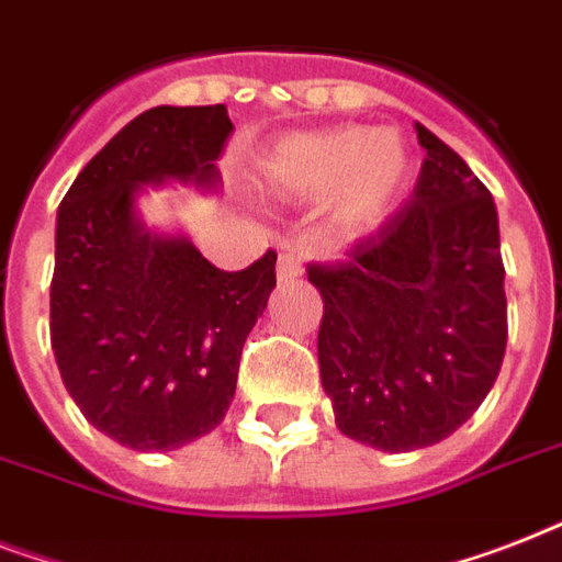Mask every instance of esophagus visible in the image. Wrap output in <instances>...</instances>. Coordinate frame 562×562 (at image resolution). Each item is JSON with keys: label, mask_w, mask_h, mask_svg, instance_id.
Here are the masks:
<instances>
[{"label": "esophagus", "mask_w": 562, "mask_h": 562, "mask_svg": "<svg viewBox=\"0 0 562 562\" xmlns=\"http://www.w3.org/2000/svg\"><path fill=\"white\" fill-rule=\"evenodd\" d=\"M300 273H303V256H300L297 250L285 247L280 254V259H277V277H280V282H289L294 280V277H300Z\"/></svg>", "instance_id": "obj_1"}]
</instances>
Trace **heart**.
<instances>
[{
  "instance_id": "b5f03b06",
  "label": "heart",
  "mask_w": 562,
  "mask_h": 562,
  "mask_svg": "<svg viewBox=\"0 0 562 562\" xmlns=\"http://www.w3.org/2000/svg\"><path fill=\"white\" fill-rule=\"evenodd\" d=\"M414 157L393 127L341 125L291 134L265 154L256 189L273 201L315 203L326 198L329 224L368 233L408 187Z\"/></svg>"
}]
</instances>
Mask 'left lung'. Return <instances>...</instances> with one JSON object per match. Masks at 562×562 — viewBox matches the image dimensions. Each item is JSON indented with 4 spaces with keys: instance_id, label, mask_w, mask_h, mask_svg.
Masks as SVG:
<instances>
[{
    "instance_id": "8db88e82",
    "label": "left lung",
    "mask_w": 562,
    "mask_h": 562,
    "mask_svg": "<svg viewBox=\"0 0 562 562\" xmlns=\"http://www.w3.org/2000/svg\"><path fill=\"white\" fill-rule=\"evenodd\" d=\"M417 139L426 160L411 201L344 262L308 268L324 297L317 361L335 423L382 452L458 431L507 347L493 194L428 127Z\"/></svg>"
}]
</instances>
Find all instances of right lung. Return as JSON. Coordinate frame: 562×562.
<instances>
[{
  "instance_id": "1",
  "label": "right lung",
  "mask_w": 562,
  "mask_h": 562,
  "mask_svg": "<svg viewBox=\"0 0 562 562\" xmlns=\"http://www.w3.org/2000/svg\"><path fill=\"white\" fill-rule=\"evenodd\" d=\"M224 104L151 108L75 178L57 210L52 350L92 426L136 452L210 435L236 396L238 359L277 285V254L218 271L187 233L145 227V187L218 189Z\"/></svg>"
}]
</instances>
